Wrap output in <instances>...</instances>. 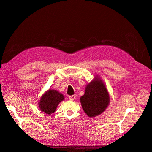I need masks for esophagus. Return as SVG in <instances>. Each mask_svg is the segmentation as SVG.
<instances>
[{
    "instance_id": "34e87169",
    "label": "esophagus",
    "mask_w": 152,
    "mask_h": 152,
    "mask_svg": "<svg viewBox=\"0 0 152 152\" xmlns=\"http://www.w3.org/2000/svg\"><path fill=\"white\" fill-rule=\"evenodd\" d=\"M76 97V95H70V96H69V99L70 101H73L75 99Z\"/></svg>"
}]
</instances>
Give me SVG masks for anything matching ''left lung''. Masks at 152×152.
Returning a JSON list of instances; mask_svg holds the SVG:
<instances>
[{
	"instance_id": "left-lung-1",
	"label": "left lung",
	"mask_w": 152,
	"mask_h": 152,
	"mask_svg": "<svg viewBox=\"0 0 152 152\" xmlns=\"http://www.w3.org/2000/svg\"><path fill=\"white\" fill-rule=\"evenodd\" d=\"M80 102L82 108L89 117L100 115L106 110L110 103L109 94L100 79H94L86 86Z\"/></svg>"
}]
</instances>
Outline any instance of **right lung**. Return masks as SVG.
<instances>
[{"instance_id":"obj_1","label":"right lung","mask_w":152,"mask_h":152,"mask_svg":"<svg viewBox=\"0 0 152 152\" xmlns=\"http://www.w3.org/2000/svg\"><path fill=\"white\" fill-rule=\"evenodd\" d=\"M64 99V95L55 90H49L42 95L39 106L47 115L53 113L58 104Z\"/></svg>"}]
</instances>
